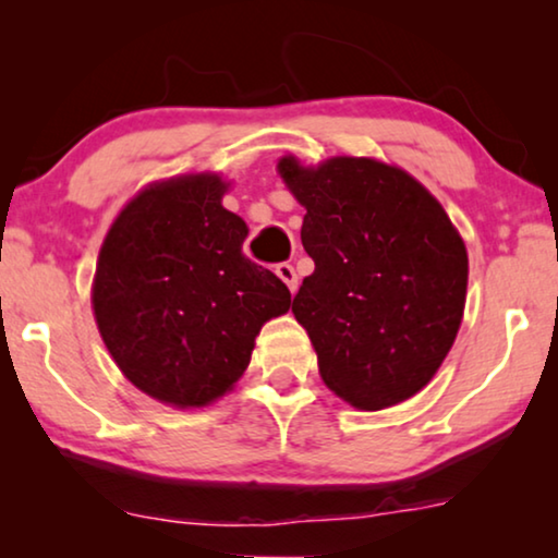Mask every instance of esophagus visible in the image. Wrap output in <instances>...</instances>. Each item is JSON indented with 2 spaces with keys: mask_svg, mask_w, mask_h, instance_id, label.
I'll use <instances>...</instances> for the list:
<instances>
[{
  "mask_svg": "<svg viewBox=\"0 0 558 558\" xmlns=\"http://www.w3.org/2000/svg\"><path fill=\"white\" fill-rule=\"evenodd\" d=\"M277 277L294 292V289H296V271H294L292 264H289V262L277 264Z\"/></svg>",
  "mask_w": 558,
  "mask_h": 558,
  "instance_id": "34e87169",
  "label": "esophagus"
}]
</instances>
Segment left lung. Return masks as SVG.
<instances>
[{"mask_svg": "<svg viewBox=\"0 0 558 558\" xmlns=\"http://www.w3.org/2000/svg\"><path fill=\"white\" fill-rule=\"evenodd\" d=\"M279 172L307 213L302 246L315 262L292 312L319 376L355 409L393 407L429 384L457 338L468 251L429 190L399 167L335 157Z\"/></svg>", "mask_w": 558, "mask_h": 558, "instance_id": "obj_1", "label": "left lung"}]
</instances>
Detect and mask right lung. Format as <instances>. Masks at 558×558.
Wrapping results in <instances>:
<instances>
[{"label":"right lung","mask_w":558,"mask_h":558,"mask_svg":"<svg viewBox=\"0 0 558 558\" xmlns=\"http://www.w3.org/2000/svg\"><path fill=\"white\" fill-rule=\"evenodd\" d=\"M216 174L142 190L106 235L94 312L121 373L151 399L205 407L251 361L266 319L292 294L243 254L248 228L220 205Z\"/></svg>","instance_id":"obj_1"}]
</instances>
